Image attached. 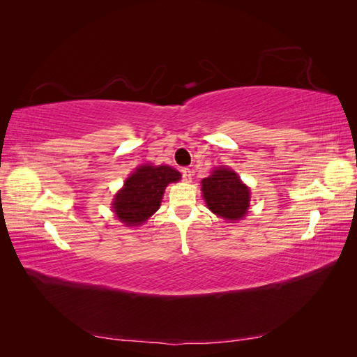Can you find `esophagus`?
<instances>
[{"label":"esophagus","instance_id":"34e87169","mask_svg":"<svg viewBox=\"0 0 357 357\" xmlns=\"http://www.w3.org/2000/svg\"><path fill=\"white\" fill-rule=\"evenodd\" d=\"M181 176H183V181H185V183H190L192 181V171L189 168H183L181 169Z\"/></svg>","mask_w":357,"mask_h":357}]
</instances>
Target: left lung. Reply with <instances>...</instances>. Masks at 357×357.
I'll return each instance as SVG.
<instances>
[{
    "instance_id": "8db88e82",
    "label": "left lung",
    "mask_w": 357,
    "mask_h": 357,
    "mask_svg": "<svg viewBox=\"0 0 357 357\" xmlns=\"http://www.w3.org/2000/svg\"><path fill=\"white\" fill-rule=\"evenodd\" d=\"M201 190L207 207L222 219L241 220L250 207V189L231 168H215L202 178Z\"/></svg>"
}]
</instances>
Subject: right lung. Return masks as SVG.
Listing matches in <instances>:
<instances>
[{
  "mask_svg": "<svg viewBox=\"0 0 357 357\" xmlns=\"http://www.w3.org/2000/svg\"><path fill=\"white\" fill-rule=\"evenodd\" d=\"M180 178V172L168 165L138 167L116 193L112 205L117 219L126 226L144 223L158 211L165 188Z\"/></svg>",
  "mask_w": 357,
  "mask_h": 357,
  "instance_id": "add662e5",
  "label": "right lung"
}]
</instances>
